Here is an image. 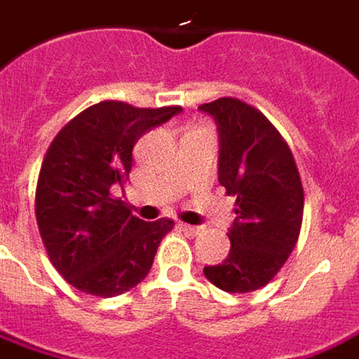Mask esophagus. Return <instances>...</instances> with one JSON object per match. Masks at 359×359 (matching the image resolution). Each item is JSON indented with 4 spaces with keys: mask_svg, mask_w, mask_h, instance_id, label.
I'll return each mask as SVG.
<instances>
[{
    "mask_svg": "<svg viewBox=\"0 0 359 359\" xmlns=\"http://www.w3.org/2000/svg\"><path fill=\"white\" fill-rule=\"evenodd\" d=\"M179 229L187 234V236H196L198 232H201V229L198 226H192V224H184V222H180Z\"/></svg>",
    "mask_w": 359,
    "mask_h": 359,
    "instance_id": "34e87169",
    "label": "esophagus"
}]
</instances>
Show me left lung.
<instances>
[{
    "label": "left lung",
    "instance_id": "8db88e82",
    "mask_svg": "<svg viewBox=\"0 0 359 359\" xmlns=\"http://www.w3.org/2000/svg\"><path fill=\"white\" fill-rule=\"evenodd\" d=\"M198 109L217 121L218 182L236 196L229 256L204 266V276L230 294L254 292L278 274L298 242L304 215L300 172L288 142L258 109L232 97Z\"/></svg>",
    "mask_w": 359,
    "mask_h": 359
}]
</instances>
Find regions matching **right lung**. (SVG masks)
<instances>
[{"label": "right lung", "instance_id": "add662e5", "mask_svg": "<svg viewBox=\"0 0 359 359\" xmlns=\"http://www.w3.org/2000/svg\"><path fill=\"white\" fill-rule=\"evenodd\" d=\"M180 111L101 101L71 118L49 144L35 191V217L51 264L77 290L113 298L149 274L175 222L133 217L113 192L129 179L137 141Z\"/></svg>", "mask_w": 359, "mask_h": 359}]
</instances>
